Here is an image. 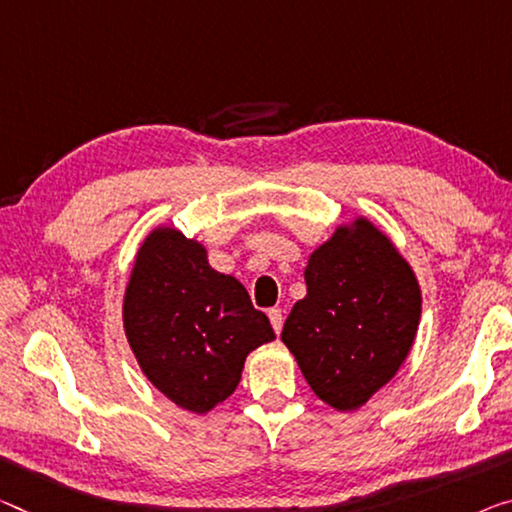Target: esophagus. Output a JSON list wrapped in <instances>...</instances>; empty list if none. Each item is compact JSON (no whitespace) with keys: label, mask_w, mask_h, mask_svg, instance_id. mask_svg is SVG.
Here are the masks:
<instances>
[{"label":"esophagus","mask_w":512,"mask_h":512,"mask_svg":"<svg viewBox=\"0 0 512 512\" xmlns=\"http://www.w3.org/2000/svg\"><path fill=\"white\" fill-rule=\"evenodd\" d=\"M267 318H270L272 327H274V332L279 334V332H281V327H283V313H281L279 306H274V309L267 311Z\"/></svg>","instance_id":"34e87169"}]
</instances>
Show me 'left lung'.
<instances>
[{"label":"left lung","instance_id":"1","mask_svg":"<svg viewBox=\"0 0 512 512\" xmlns=\"http://www.w3.org/2000/svg\"><path fill=\"white\" fill-rule=\"evenodd\" d=\"M306 295L283 325L313 393L338 412H355L393 380L421 320L419 279L371 219L359 215L311 251Z\"/></svg>","mask_w":512,"mask_h":512}]
</instances>
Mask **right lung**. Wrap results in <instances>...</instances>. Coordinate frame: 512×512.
<instances>
[{
	"mask_svg": "<svg viewBox=\"0 0 512 512\" xmlns=\"http://www.w3.org/2000/svg\"><path fill=\"white\" fill-rule=\"evenodd\" d=\"M123 329L146 380L192 414L224 403L249 352L274 341L245 286L210 267L206 245L174 226H155L137 249Z\"/></svg>",
	"mask_w": 512,
	"mask_h": 512,
	"instance_id": "right-lung-1",
	"label": "right lung"
}]
</instances>
